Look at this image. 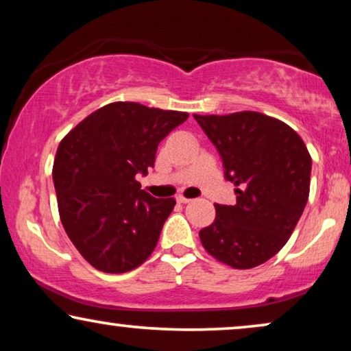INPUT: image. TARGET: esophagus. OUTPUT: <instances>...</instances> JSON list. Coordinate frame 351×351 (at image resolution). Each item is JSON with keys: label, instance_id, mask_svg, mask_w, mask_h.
<instances>
[{"label": "esophagus", "instance_id": "obj_1", "mask_svg": "<svg viewBox=\"0 0 351 351\" xmlns=\"http://www.w3.org/2000/svg\"><path fill=\"white\" fill-rule=\"evenodd\" d=\"M177 201H179V203H182V204H186V203H190V198H185V196H177Z\"/></svg>", "mask_w": 351, "mask_h": 351}]
</instances>
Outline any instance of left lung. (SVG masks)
Instances as JSON below:
<instances>
[{
  "label": "left lung",
  "mask_w": 351,
  "mask_h": 351,
  "mask_svg": "<svg viewBox=\"0 0 351 351\" xmlns=\"http://www.w3.org/2000/svg\"><path fill=\"white\" fill-rule=\"evenodd\" d=\"M222 158L237 204H215L199 230L206 251L246 270L276 256L294 232L310 193L311 158L294 129L257 112L193 114Z\"/></svg>",
  "instance_id": "8db88e82"
}]
</instances>
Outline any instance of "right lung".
<instances>
[{"mask_svg":"<svg viewBox=\"0 0 351 351\" xmlns=\"http://www.w3.org/2000/svg\"><path fill=\"white\" fill-rule=\"evenodd\" d=\"M189 114L114 102L70 131L52 167L62 225L94 268L126 273L155 249L174 198H155L136 177L155 166L158 145Z\"/></svg>","mask_w":351,"mask_h":351,"instance_id":"add662e5","label":"right lung"}]
</instances>
